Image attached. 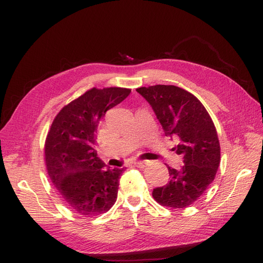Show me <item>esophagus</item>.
I'll return each instance as SVG.
<instances>
[{"label": "esophagus", "mask_w": 263, "mask_h": 263, "mask_svg": "<svg viewBox=\"0 0 263 263\" xmlns=\"http://www.w3.org/2000/svg\"><path fill=\"white\" fill-rule=\"evenodd\" d=\"M146 164H148V162L144 161V160H140V161H134V166L138 167V168H141L143 169Z\"/></svg>", "instance_id": "1"}]
</instances>
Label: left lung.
Masks as SVG:
<instances>
[{
	"label": "left lung",
	"mask_w": 263,
	"mask_h": 263,
	"mask_svg": "<svg viewBox=\"0 0 263 263\" xmlns=\"http://www.w3.org/2000/svg\"><path fill=\"white\" fill-rule=\"evenodd\" d=\"M148 102L166 136L178 138L174 150L182 157L180 170L168 167V184L152 196L162 206L185 209L195 203L214 180L221 160L215 125L196 96L174 85L137 88Z\"/></svg>",
	"instance_id": "left-lung-1"
}]
</instances>
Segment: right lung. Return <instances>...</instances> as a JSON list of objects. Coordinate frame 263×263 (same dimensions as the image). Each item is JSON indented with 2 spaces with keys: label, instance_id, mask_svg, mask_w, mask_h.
I'll use <instances>...</instances> for the list:
<instances>
[{
  "label": "right lung",
  "instance_id": "obj_1",
  "mask_svg": "<svg viewBox=\"0 0 263 263\" xmlns=\"http://www.w3.org/2000/svg\"><path fill=\"white\" fill-rule=\"evenodd\" d=\"M131 89L91 88L67 104L54 118L45 143L49 177L65 204L79 215L107 212L118 198L124 168H105L94 149L101 120Z\"/></svg>",
  "mask_w": 263,
  "mask_h": 263
}]
</instances>
